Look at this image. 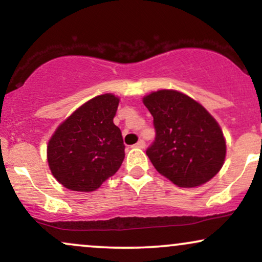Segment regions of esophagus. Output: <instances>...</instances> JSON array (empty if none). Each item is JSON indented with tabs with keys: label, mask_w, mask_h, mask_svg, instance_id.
Here are the masks:
<instances>
[{
	"label": "esophagus",
	"mask_w": 262,
	"mask_h": 262,
	"mask_svg": "<svg viewBox=\"0 0 262 262\" xmlns=\"http://www.w3.org/2000/svg\"><path fill=\"white\" fill-rule=\"evenodd\" d=\"M134 148H139V149H144L145 148V141H144L143 139H140L139 141H138L137 144L134 145Z\"/></svg>",
	"instance_id": "1"
}]
</instances>
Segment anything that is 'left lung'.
Wrapping results in <instances>:
<instances>
[{
	"mask_svg": "<svg viewBox=\"0 0 262 262\" xmlns=\"http://www.w3.org/2000/svg\"><path fill=\"white\" fill-rule=\"evenodd\" d=\"M143 102L155 128L146 155L161 175L180 187H196L217 175L227 146L223 132L206 108L172 90L150 93Z\"/></svg>",
	"mask_w": 262,
	"mask_h": 262,
	"instance_id": "8db88e82",
	"label": "left lung"
}]
</instances>
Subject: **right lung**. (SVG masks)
I'll return each mask as SVG.
<instances>
[{
  "instance_id": "obj_1",
  "label": "right lung",
  "mask_w": 262,
  "mask_h": 262,
  "mask_svg": "<svg viewBox=\"0 0 262 262\" xmlns=\"http://www.w3.org/2000/svg\"><path fill=\"white\" fill-rule=\"evenodd\" d=\"M119 100L92 98L59 125L48 144V162L62 186L91 192L113 176L124 159L121 129L113 123Z\"/></svg>"
}]
</instances>
